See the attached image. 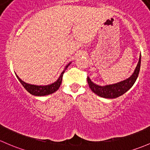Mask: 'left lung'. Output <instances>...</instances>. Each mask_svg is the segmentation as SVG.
Here are the masks:
<instances>
[{
	"label": "left lung",
	"mask_w": 150,
	"mask_h": 150,
	"mask_svg": "<svg viewBox=\"0 0 150 150\" xmlns=\"http://www.w3.org/2000/svg\"><path fill=\"white\" fill-rule=\"evenodd\" d=\"M140 66H141V55H140L139 62L134 73L129 78L118 83H116V84H109V85L105 86H99L92 82L89 77H87V81L89 88L94 93H95L101 98L109 99L118 98V97L121 96L122 95L126 93L134 85L137 77H138L139 73Z\"/></svg>",
	"instance_id": "obj_1"
}]
</instances>
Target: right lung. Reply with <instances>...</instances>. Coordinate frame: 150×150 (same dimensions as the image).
<instances>
[{"instance_id":"1","label":"right lung","mask_w":150,"mask_h":150,"mask_svg":"<svg viewBox=\"0 0 150 150\" xmlns=\"http://www.w3.org/2000/svg\"><path fill=\"white\" fill-rule=\"evenodd\" d=\"M71 64V63H69L67 66L65 67V69L63 71L62 73L60 75L59 78L56 81H55L54 83H52L51 84H48V85H45V86H38V85H34V84H29L27 83L24 82V81L21 79L19 77L16 75V77L18 79V81H20L23 86L26 89V90L27 92H29L31 95H35V96H45V95H50L52 94L53 92H56L58 89H59L60 86H61V81H62L63 79V75H64L65 71L67 69V68L69 67V65Z\"/></svg>"}]
</instances>
